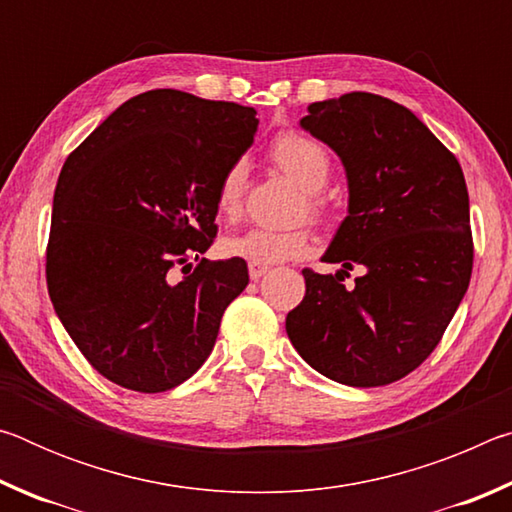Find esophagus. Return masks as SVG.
Returning <instances> with one entry per match:
<instances>
[{
    "instance_id": "obj_1",
    "label": "esophagus",
    "mask_w": 512,
    "mask_h": 512,
    "mask_svg": "<svg viewBox=\"0 0 512 512\" xmlns=\"http://www.w3.org/2000/svg\"><path fill=\"white\" fill-rule=\"evenodd\" d=\"M248 273H250V280H259V277H264L268 273V266L257 264V262H248Z\"/></svg>"
}]
</instances>
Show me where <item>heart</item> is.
Returning <instances> with one entry per match:
<instances>
[{"instance_id": "heart-1", "label": "heart", "mask_w": 512, "mask_h": 512, "mask_svg": "<svg viewBox=\"0 0 512 512\" xmlns=\"http://www.w3.org/2000/svg\"><path fill=\"white\" fill-rule=\"evenodd\" d=\"M268 158L280 169L284 176L291 178L302 192H307L305 205L307 212L314 219H325L329 207L323 198L316 196V192L325 187L329 178V162L327 151L316 140L302 135V133H280L268 146ZM244 194H246V164L232 162L228 169L223 171L216 187V207L228 219H237L244 207ZM311 248V232L307 228H287V230H273V228H250L241 235L230 237L225 241V253L237 259H246V262L257 264H277L287 262V259H296L307 255Z\"/></svg>"}]
</instances>
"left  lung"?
Instances as JSON below:
<instances>
[{
    "label": "left lung",
    "instance_id": "1",
    "mask_svg": "<svg viewBox=\"0 0 512 512\" xmlns=\"http://www.w3.org/2000/svg\"><path fill=\"white\" fill-rule=\"evenodd\" d=\"M300 126L339 155L348 216L323 262L305 268V298L289 311L293 348L345 386H386L436 350L470 287V198L452 151L409 108L370 92L316 101ZM354 265L355 287L342 280Z\"/></svg>",
    "mask_w": 512,
    "mask_h": 512
}]
</instances>
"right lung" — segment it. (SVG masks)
I'll list each match as a JSON object with an SVG mask.
<instances>
[{
    "label": "right lung",
    "instance_id": "add662e5",
    "mask_svg": "<svg viewBox=\"0 0 512 512\" xmlns=\"http://www.w3.org/2000/svg\"><path fill=\"white\" fill-rule=\"evenodd\" d=\"M255 115L149 90L65 160L47 244L49 298L76 348L117 386L162 393L183 384L246 289L244 259L201 255L216 237V187L253 144Z\"/></svg>",
    "mask_w": 512,
    "mask_h": 512
}]
</instances>
